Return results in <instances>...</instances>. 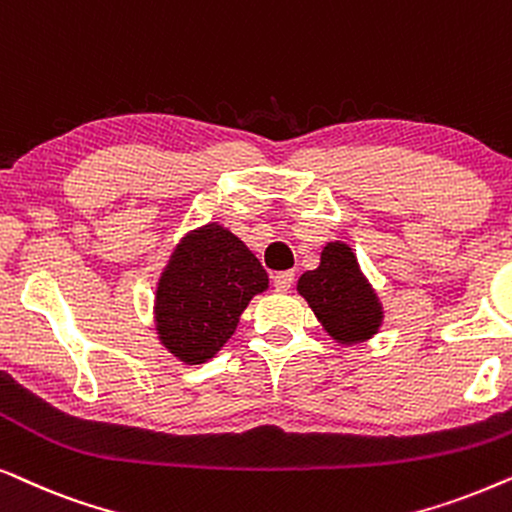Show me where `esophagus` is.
I'll use <instances>...</instances> for the list:
<instances>
[{"mask_svg":"<svg viewBox=\"0 0 512 512\" xmlns=\"http://www.w3.org/2000/svg\"><path fill=\"white\" fill-rule=\"evenodd\" d=\"M295 283V271H278L274 276V288L276 292H288Z\"/></svg>","mask_w":512,"mask_h":512,"instance_id":"34e87169","label":"esophagus"}]
</instances>
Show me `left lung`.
Masks as SVG:
<instances>
[{"mask_svg":"<svg viewBox=\"0 0 512 512\" xmlns=\"http://www.w3.org/2000/svg\"><path fill=\"white\" fill-rule=\"evenodd\" d=\"M297 288L339 342H363L377 332L381 323L377 297L367 288L349 245H325L320 267L302 274Z\"/></svg>","mask_w":512,"mask_h":512,"instance_id":"1","label":"left lung"}]
</instances>
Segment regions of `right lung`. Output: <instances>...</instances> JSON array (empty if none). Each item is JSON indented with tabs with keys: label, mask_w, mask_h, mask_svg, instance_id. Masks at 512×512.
Returning <instances> with one entry per match:
<instances>
[{
	"label": "right lung",
	"mask_w": 512,
	"mask_h": 512,
	"mask_svg": "<svg viewBox=\"0 0 512 512\" xmlns=\"http://www.w3.org/2000/svg\"><path fill=\"white\" fill-rule=\"evenodd\" d=\"M267 283V271L243 241L220 224H208L177 245L161 276V342L189 365L206 363L234 335L243 309Z\"/></svg>",
	"instance_id": "right-lung-1"
}]
</instances>
